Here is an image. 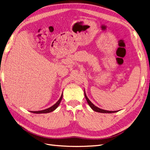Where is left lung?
Masks as SVG:
<instances>
[{"label":"left lung","instance_id":"8db88e82","mask_svg":"<svg viewBox=\"0 0 150 150\" xmlns=\"http://www.w3.org/2000/svg\"><path fill=\"white\" fill-rule=\"evenodd\" d=\"M84 91V95H85V98L86 99V101H87L89 106L91 107V108L93 111H96V112H101V113H114V112H116L117 111H107V110H103V109H101V108L96 106L94 104L92 103V102H91V101L88 99L87 96H86L85 91Z\"/></svg>","mask_w":150,"mask_h":150}]
</instances>
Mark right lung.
Listing matches in <instances>:
<instances>
[{
    "instance_id": "1",
    "label": "right lung",
    "mask_w": 150,
    "mask_h": 150,
    "mask_svg": "<svg viewBox=\"0 0 150 150\" xmlns=\"http://www.w3.org/2000/svg\"><path fill=\"white\" fill-rule=\"evenodd\" d=\"M62 93L61 94V96L59 98V99L56 103V104H54L53 106H52L51 107H50L47 109H46V110H40V111H30L31 112H33V113H35V114H42V113H49V112H51L53 111H54L56 110V109L59 106V104L62 100Z\"/></svg>"
}]
</instances>
